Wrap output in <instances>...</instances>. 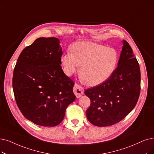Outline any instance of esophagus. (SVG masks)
<instances>
[{"label":"esophagus","mask_w":154,"mask_h":154,"mask_svg":"<svg viewBox=\"0 0 154 154\" xmlns=\"http://www.w3.org/2000/svg\"><path fill=\"white\" fill-rule=\"evenodd\" d=\"M73 91L76 96V98H79L84 94L83 88L81 85H78V83H75L73 88Z\"/></svg>","instance_id":"34e87169"}]
</instances>
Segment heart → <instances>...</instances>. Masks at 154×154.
I'll use <instances>...</instances> for the list:
<instances>
[{
    "label": "heart",
    "instance_id": "heart-1",
    "mask_svg": "<svg viewBox=\"0 0 154 154\" xmlns=\"http://www.w3.org/2000/svg\"><path fill=\"white\" fill-rule=\"evenodd\" d=\"M72 52L68 51L60 58L67 75L75 73L82 65L80 75L83 81L90 86L100 85L111 76L118 61V52L96 43L81 42L74 44Z\"/></svg>",
    "mask_w": 154,
    "mask_h": 154
}]
</instances>
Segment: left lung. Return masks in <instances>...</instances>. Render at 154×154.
<instances>
[{"mask_svg": "<svg viewBox=\"0 0 154 154\" xmlns=\"http://www.w3.org/2000/svg\"><path fill=\"white\" fill-rule=\"evenodd\" d=\"M140 69L131 46L123 40L118 66L106 82L88 88L85 94L91 103L88 120L104 127L118 123L134 109L140 94Z\"/></svg>", "mask_w": 154, "mask_h": 154, "instance_id": "1", "label": "left lung"}]
</instances>
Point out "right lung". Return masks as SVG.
<instances>
[{
	"instance_id": "add662e5",
	"label": "right lung",
	"mask_w": 154,
	"mask_h": 154,
	"mask_svg": "<svg viewBox=\"0 0 154 154\" xmlns=\"http://www.w3.org/2000/svg\"><path fill=\"white\" fill-rule=\"evenodd\" d=\"M62 48L57 38L41 37L24 48L15 66L13 87L18 108L28 120L56 126L76 99L75 83L61 67Z\"/></svg>"
}]
</instances>
